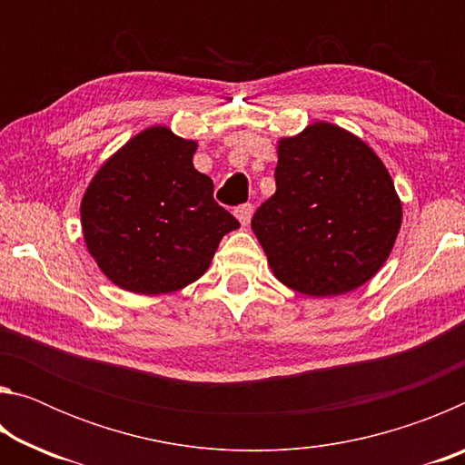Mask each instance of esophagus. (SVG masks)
Returning <instances> with one entry per match:
<instances>
[{
  "instance_id": "esophagus-1",
  "label": "esophagus",
  "mask_w": 465,
  "mask_h": 465,
  "mask_svg": "<svg viewBox=\"0 0 465 465\" xmlns=\"http://www.w3.org/2000/svg\"><path fill=\"white\" fill-rule=\"evenodd\" d=\"M252 215H254V204H252V203H243V204H240L238 209H235V217L240 219V223H242L243 227H246V225L250 223Z\"/></svg>"
}]
</instances>
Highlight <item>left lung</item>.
Wrapping results in <instances>:
<instances>
[{
    "label": "left lung",
    "mask_w": 465,
    "mask_h": 465,
    "mask_svg": "<svg viewBox=\"0 0 465 465\" xmlns=\"http://www.w3.org/2000/svg\"><path fill=\"white\" fill-rule=\"evenodd\" d=\"M274 183L252 230L282 285L312 297L349 293L388 261L402 204L363 141L330 123L312 124L281 139Z\"/></svg>",
    "instance_id": "8db88e82"
}]
</instances>
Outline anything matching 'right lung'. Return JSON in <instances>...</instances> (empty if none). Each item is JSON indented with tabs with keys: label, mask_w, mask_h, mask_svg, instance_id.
<instances>
[{
	"label": "right lung",
	"mask_w": 465,
	"mask_h": 465,
	"mask_svg": "<svg viewBox=\"0 0 465 465\" xmlns=\"http://www.w3.org/2000/svg\"><path fill=\"white\" fill-rule=\"evenodd\" d=\"M194 141L166 127L133 137L98 170L82 201V227L102 272L133 293L183 289L209 269L240 227L193 166Z\"/></svg>",
	"instance_id": "1"
}]
</instances>
